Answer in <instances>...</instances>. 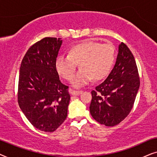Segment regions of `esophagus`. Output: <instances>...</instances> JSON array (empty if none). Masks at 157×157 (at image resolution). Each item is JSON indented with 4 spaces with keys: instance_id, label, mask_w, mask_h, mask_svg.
<instances>
[{
    "instance_id": "1",
    "label": "esophagus",
    "mask_w": 157,
    "mask_h": 157,
    "mask_svg": "<svg viewBox=\"0 0 157 157\" xmlns=\"http://www.w3.org/2000/svg\"><path fill=\"white\" fill-rule=\"evenodd\" d=\"M82 90H71V94L72 95H79L80 94H82Z\"/></svg>"
}]
</instances>
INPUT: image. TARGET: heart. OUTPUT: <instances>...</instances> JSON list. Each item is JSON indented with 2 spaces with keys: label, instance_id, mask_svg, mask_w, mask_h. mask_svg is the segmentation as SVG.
Instances as JSON below:
<instances>
[{
  "label": "heart",
  "instance_id": "1",
  "mask_svg": "<svg viewBox=\"0 0 157 157\" xmlns=\"http://www.w3.org/2000/svg\"><path fill=\"white\" fill-rule=\"evenodd\" d=\"M116 51L110 43L86 41L73 46L67 57L60 55L55 60L57 72L67 81L72 80L78 64L81 69L72 79L75 87L86 85L92 79L99 80L105 77L113 65Z\"/></svg>",
  "mask_w": 157,
  "mask_h": 157
}]
</instances>
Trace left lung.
Segmentation results:
<instances>
[{
	"instance_id": "left-lung-1",
	"label": "left lung",
	"mask_w": 157,
	"mask_h": 157,
	"mask_svg": "<svg viewBox=\"0 0 157 157\" xmlns=\"http://www.w3.org/2000/svg\"><path fill=\"white\" fill-rule=\"evenodd\" d=\"M139 85L134 57L128 47L121 42L114 67L104 82L91 92V116L106 126L118 124L132 109Z\"/></svg>"
}]
</instances>
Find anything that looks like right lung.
Returning <instances> with one entry per match:
<instances>
[{"instance_id": "add662e5", "label": "right lung", "mask_w": 157, "mask_h": 157, "mask_svg": "<svg viewBox=\"0 0 157 157\" xmlns=\"http://www.w3.org/2000/svg\"><path fill=\"white\" fill-rule=\"evenodd\" d=\"M60 38L45 37L28 49L21 64L18 103L35 128L53 132L67 116L70 95L55 68Z\"/></svg>"}]
</instances>
